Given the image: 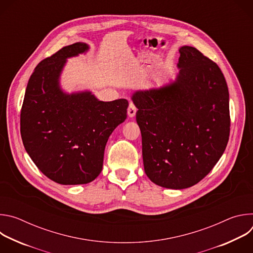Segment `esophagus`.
Listing matches in <instances>:
<instances>
[{"label": "esophagus", "instance_id": "esophagus-1", "mask_svg": "<svg viewBox=\"0 0 253 253\" xmlns=\"http://www.w3.org/2000/svg\"><path fill=\"white\" fill-rule=\"evenodd\" d=\"M127 112H128V116H129L130 118H133V117L135 116L136 112H137V108H136V106H135L132 102H130V104H129Z\"/></svg>", "mask_w": 253, "mask_h": 253}]
</instances>
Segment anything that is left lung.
<instances>
[{
	"label": "left lung",
	"mask_w": 253,
	"mask_h": 253,
	"mask_svg": "<svg viewBox=\"0 0 253 253\" xmlns=\"http://www.w3.org/2000/svg\"><path fill=\"white\" fill-rule=\"evenodd\" d=\"M176 79L137 90L144 170L161 187L197 184L222 156L230 131L229 93L219 67L196 48L183 46Z\"/></svg>",
	"instance_id": "obj_1"
}]
</instances>
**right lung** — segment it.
<instances>
[{"instance_id":"1","label":"right lung","mask_w":253,"mask_h":253,"mask_svg":"<svg viewBox=\"0 0 253 253\" xmlns=\"http://www.w3.org/2000/svg\"><path fill=\"white\" fill-rule=\"evenodd\" d=\"M78 42L41 61L31 75L21 111L25 149L39 170L63 185L87 184L101 173L108 138L127 118L128 101L98 100L91 91L66 93L67 59L86 53Z\"/></svg>"}]
</instances>
